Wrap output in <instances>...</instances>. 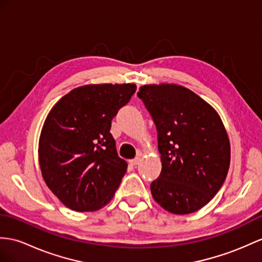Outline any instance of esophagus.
Returning a JSON list of instances; mask_svg holds the SVG:
<instances>
[{
    "label": "esophagus",
    "instance_id": "34e87169",
    "mask_svg": "<svg viewBox=\"0 0 262 262\" xmlns=\"http://www.w3.org/2000/svg\"><path fill=\"white\" fill-rule=\"evenodd\" d=\"M140 160H141V158H140V157H137V158L133 159V160H131V161H130V163H131L132 165H137V164H139Z\"/></svg>",
    "mask_w": 262,
    "mask_h": 262
}]
</instances>
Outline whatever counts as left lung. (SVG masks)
Here are the masks:
<instances>
[{
  "label": "left lung",
  "instance_id": "8db88e82",
  "mask_svg": "<svg viewBox=\"0 0 262 262\" xmlns=\"http://www.w3.org/2000/svg\"><path fill=\"white\" fill-rule=\"evenodd\" d=\"M138 97L158 131L162 170L151 193L164 210L188 214L220 190L230 165V142L219 114L189 89L177 84L140 88Z\"/></svg>",
  "mask_w": 262,
  "mask_h": 262
}]
</instances>
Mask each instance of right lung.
<instances>
[{
	"instance_id": "obj_1",
	"label": "right lung",
	"mask_w": 262,
	"mask_h": 262,
	"mask_svg": "<svg viewBox=\"0 0 262 262\" xmlns=\"http://www.w3.org/2000/svg\"><path fill=\"white\" fill-rule=\"evenodd\" d=\"M136 84H89L56 102L44 121L39 162L47 186L74 211L109 203L126 172L110 133L111 121L130 101Z\"/></svg>"
}]
</instances>
